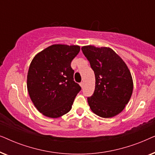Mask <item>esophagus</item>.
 <instances>
[{
	"instance_id": "esophagus-1",
	"label": "esophagus",
	"mask_w": 155,
	"mask_h": 155,
	"mask_svg": "<svg viewBox=\"0 0 155 155\" xmlns=\"http://www.w3.org/2000/svg\"><path fill=\"white\" fill-rule=\"evenodd\" d=\"M80 85L81 86V87H82V88H83V87H84V82H80Z\"/></svg>"
}]
</instances>
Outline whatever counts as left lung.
Here are the masks:
<instances>
[{"mask_svg": "<svg viewBox=\"0 0 155 155\" xmlns=\"http://www.w3.org/2000/svg\"><path fill=\"white\" fill-rule=\"evenodd\" d=\"M95 75V90L87 101L92 111L102 118L120 113L133 93L130 72L122 58L108 47L81 48Z\"/></svg>", "mask_w": 155, "mask_h": 155, "instance_id": "left-lung-1", "label": "left lung"}]
</instances>
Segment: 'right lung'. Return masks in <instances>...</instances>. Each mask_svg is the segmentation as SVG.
<instances>
[{"label":"right lung","mask_w":155,"mask_h":155,"mask_svg":"<svg viewBox=\"0 0 155 155\" xmlns=\"http://www.w3.org/2000/svg\"><path fill=\"white\" fill-rule=\"evenodd\" d=\"M79 46L54 44L36 55L27 74V90L43 115L58 118L70 111L81 87L74 81L71 64Z\"/></svg>","instance_id":"obj_1"}]
</instances>
